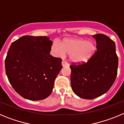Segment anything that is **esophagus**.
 Instances as JSON below:
<instances>
[{
  "label": "esophagus",
  "instance_id": "1",
  "mask_svg": "<svg viewBox=\"0 0 124 124\" xmlns=\"http://www.w3.org/2000/svg\"><path fill=\"white\" fill-rule=\"evenodd\" d=\"M61 65H62V66H68V63H66V61H63L62 62H61Z\"/></svg>",
  "mask_w": 124,
  "mask_h": 124
}]
</instances>
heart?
I'll return each instance as SVG.
<instances>
[{
    "mask_svg": "<svg viewBox=\"0 0 124 124\" xmlns=\"http://www.w3.org/2000/svg\"><path fill=\"white\" fill-rule=\"evenodd\" d=\"M96 49L94 41L77 38H67L61 45L56 42L51 46V51L54 56L63 57L67 53L70 61L75 64L87 63L94 55Z\"/></svg>",
    "mask_w": 124,
    "mask_h": 124,
    "instance_id": "obj_1",
    "label": "heart"
}]
</instances>
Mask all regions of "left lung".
I'll list each match as a JSON object with an SVG mask.
<instances>
[{
    "instance_id": "8db88e82",
    "label": "left lung",
    "mask_w": 124,
    "mask_h": 124,
    "mask_svg": "<svg viewBox=\"0 0 124 124\" xmlns=\"http://www.w3.org/2000/svg\"><path fill=\"white\" fill-rule=\"evenodd\" d=\"M97 51L89 61L79 65L70 66L71 86L76 95L93 99L107 93L117 74L118 56L116 44L104 34H96Z\"/></svg>"
}]
</instances>
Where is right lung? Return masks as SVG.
<instances>
[{
	"label": "right lung",
	"mask_w": 124,
	"mask_h": 124,
	"mask_svg": "<svg viewBox=\"0 0 124 124\" xmlns=\"http://www.w3.org/2000/svg\"><path fill=\"white\" fill-rule=\"evenodd\" d=\"M52 44L49 37L28 35L11 44L5 72L14 90L25 99L42 100L52 93L62 68V60L50 55Z\"/></svg>",
	"instance_id": "obj_1"
}]
</instances>
